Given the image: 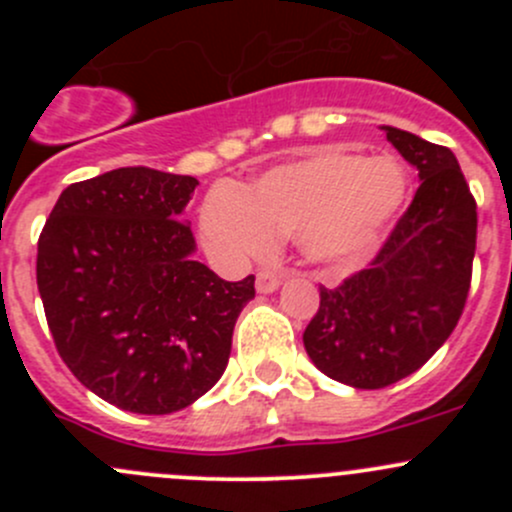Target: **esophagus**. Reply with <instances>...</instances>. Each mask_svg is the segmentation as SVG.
I'll list each match as a JSON object with an SVG mask.
<instances>
[{
	"label": "esophagus",
	"mask_w": 512,
	"mask_h": 512,
	"mask_svg": "<svg viewBox=\"0 0 512 512\" xmlns=\"http://www.w3.org/2000/svg\"><path fill=\"white\" fill-rule=\"evenodd\" d=\"M282 285V280L280 277L275 275V272H257V277H255V287H257V292L260 294H270V292H275L277 287Z\"/></svg>",
	"instance_id": "1"
}]
</instances>
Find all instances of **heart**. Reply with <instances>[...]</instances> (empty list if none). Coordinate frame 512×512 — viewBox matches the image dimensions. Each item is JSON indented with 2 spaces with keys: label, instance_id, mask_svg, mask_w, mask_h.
<instances>
[{
  "label": "heart",
  "instance_id": "obj_1",
  "mask_svg": "<svg viewBox=\"0 0 512 512\" xmlns=\"http://www.w3.org/2000/svg\"><path fill=\"white\" fill-rule=\"evenodd\" d=\"M406 198L399 160L322 151L267 170L245 190H210L200 235L227 262L265 255L275 235H289L307 260L347 265L379 245Z\"/></svg>",
  "mask_w": 512,
  "mask_h": 512
}]
</instances>
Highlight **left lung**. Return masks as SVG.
Masks as SVG:
<instances>
[{
    "label": "left lung",
    "instance_id": "left-lung-1",
    "mask_svg": "<svg viewBox=\"0 0 512 512\" xmlns=\"http://www.w3.org/2000/svg\"><path fill=\"white\" fill-rule=\"evenodd\" d=\"M381 131L421 185L374 262L339 287H319L302 337L314 366L354 389L396 384L443 347L466 307L476 255V200L456 156L401 128Z\"/></svg>",
    "mask_w": 512,
    "mask_h": 512
}]
</instances>
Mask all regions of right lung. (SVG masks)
<instances>
[{"instance_id": "right-lung-1", "label": "right lung", "mask_w": 512, "mask_h": 512, "mask_svg": "<svg viewBox=\"0 0 512 512\" xmlns=\"http://www.w3.org/2000/svg\"><path fill=\"white\" fill-rule=\"evenodd\" d=\"M198 180L118 168L69 185L39 237L36 285L71 374L131 414H173L223 376L255 277L195 260L183 220Z\"/></svg>"}]
</instances>
